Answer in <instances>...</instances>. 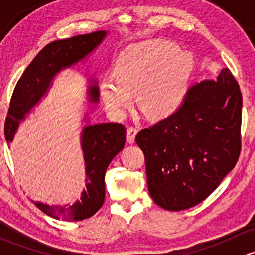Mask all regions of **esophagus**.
<instances>
[{
	"label": "esophagus",
	"instance_id": "obj_1",
	"mask_svg": "<svg viewBox=\"0 0 255 255\" xmlns=\"http://www.w3.org/2000/svg\"><path fill=\"white\" fill-rule=\"evenodd\" d=\"M138 129L135 127H128L127 129V142L128 143H133L134 142V138L137 135Z\"/></svg>",
	"mask_w": 255,
	"mask_h": 255
}]
</instances>
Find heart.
<instances>
[{
    "instance_id": "heart-1",
    "label": "heart",
    "mask_w": 255,
    "mask_h": 255,
    "mask_svg": "<svg viewBox=\"0 0 255 255\" xmlns=\"http://www.w3.org/2000/svg\"><path fill=\"white\" fill-rule=\"evenodd\" d=\"M192 71L190 54L165 40L133 45L118 56L115 75L100 82L107 109L122 116L134 101L148 117L160 120L173 115L181 105Z\"/></svg>"
}]
</instances>
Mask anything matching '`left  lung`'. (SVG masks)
Listing matches in <instances>:
<instances>
[{
  "instance_id": "obj_1",
  "label": "left lung",
  "mask_w": 255,
  "mask_h": 255,
  "mask_svg": "<svg viewBox=\"0 0 255 255\" xmlns=\"http://www.w3.org/2000/svg\"><path fill=\"white\" fill-rule=\"evenodd\" d=\"M241 125L242 92L230 69L192 85L173 115L135 137L153 201L181 211L207 199L236 166Z\"/></svg>"
}]
</instances>
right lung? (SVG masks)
Listing matches in <instances>:
<instances>
[{
  "instance_id": "1",
  "label": "right lung",
  "mask_w": 255,
  "mask_h": 255,
  "mask_svg": "<svg viewBox=\"0 0 255 255\" xmlns=\"http://www.w3.org/2000/svg\"><path fill=\"white\" fill-rule=\"evenodd\" d=\"M106 32L75 35L68 39L55 40L45 45L27 66L18 80L11 97L4 122V137L12 142L19 122L32 107L47 94L51 80L61 70L82 60L104 40ZM90 102L99 101L96 82L89 87ZM126 127L122 123H100L84 128L81 146L86 164V190L80 201L68 207H53L35 202L37 207L54 218L81 221L91 217L105 201V174L111 160L123 149Z\"/></svg>"
}]
</instances>
